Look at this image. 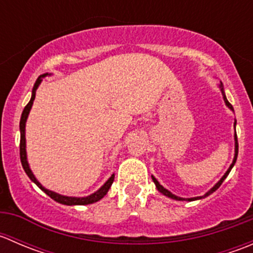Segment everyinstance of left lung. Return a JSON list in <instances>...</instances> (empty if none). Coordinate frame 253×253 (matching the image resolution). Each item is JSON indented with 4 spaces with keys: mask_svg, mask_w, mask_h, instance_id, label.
I'll use <instances>...</instances> for the list:
<instances>
[{
    "mask_svg": "<svg viewBox=\"0 0 253 253\" xmlns=\"http://www.w3.org/2000/svg\"><path fill=\"white\" fill-rule=\"evenodd\" d=\"M219 88H220V91H221V94H223V98H224V101H225L226 106H228V108L230 109V110H233V111H234V108H233V105H231V104L229 103V101H228V99H226V96H225V93H224V86H223V83H221V82H220V84H219ZM235 126H236V121L234 122V127H235ZM234 139H235V155H234V160H233V163H231L230 168H229V169H228V171H226L225 174H224L223 177H221L220 180H219L218 182H216L215 185H214L213 187H211V190H209L208 192H207L205 196H200V197H193V198H182V197H177V196L172 195V193L170 192V191H168L167 188H164V187H163V186L160 185L159 182H158V180H157V178H155L154 176H152V178H153V181H154L155 186H157L158 191H159V192H162L163 195H164V196H167V197H169V198H172V200H176V201H190V202H191V201L201 200V198H205V197H207V196L211 195V193H213L214 191H216V190H218L219 187H220V185H221V183H223V181L225 180V178H226V176L229 175V172L231 171V169H233V167H234V165H235V163H236V159H237V153H239V143H237V136H236V132H235V136H234Z\"/></svg>",
    "mask_w": 253,
    "mask_h": 253,
    "instance_id": "8db88e82",
    "label": "left lung"
}]
</instances>
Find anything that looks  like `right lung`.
I'll list each match as a JSON object with an SVG mask.
<instances>
[{
    "label": "right lung",
    "mask_w": 253,
    "mask_h": 253,
    "mask_svg": "<svg viewBox=\"0 0 253 253\" xmlns=\"http://www.w3.org/2000/svg\"><path fill=\"white\" fill-rule=\"evenodd\" d=\"M46 76H47V73H45V75L40 76V77L37 79V82H35L34 86H33L32 98H30V101L27 104V106H25V108H24V110H23L22 117H20V122H19V129H20L19 154H20V162H22V167H23V169H24L25 174L28 175V177H29L30 180H32L33 182H34L35 185H37L38 187L40 188V190L44 191V192L46 193L48 197H51L53 201H56V202L61 203V205H66V206H85V205H91V203L98 202V201H100L101 198H103L104 196H105L106 193H108L109 188L111 187L112 182H114L115 175H111V177L109 178V180L106 181V182L104 183V185L101 186V187L99 188V190L96 191V192L91 193L90 196H86V197H68V196L58 195V193L53 192V191H50V190H47V188H45L44 186H42V183H40L39 181H38L37 178H35L34 174H33L32 170H30L29 164H28L27 150H25V122H27L28 115H29V111H30V109H32V105H33V101H34V99H35V93H37L38 86H39V84L42 83V78L46 77Z\"/></svg>",
    "instance_id": "right-lung-1"
}]
</instances>
